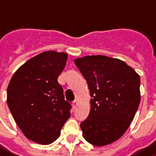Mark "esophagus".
I'll use <instances>...</instances> for the list:
<instances>
[{"mask_svg": "<svg viewBox=\"0 0 156 156\" xmlns=\"http://www.w3.org/2000/svg\"><path fill=\"white\" fill-rule=\"evenodd\" d=\"M77 105H78V100H74V101L72 102V106H73V108H76Z\"/></svg>", "mask_w": 156, "mask_h": 156, "instance_id": "1", "label": "esophagus"}]
</instances>
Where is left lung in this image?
Segmentation results:
<instances>
[{
    "label": "left lung",
    "instance_id": "left-lung-1",
    "mask_svg": "<svg viewBox=\"0 0 156 156\" xmlns=\"http://www.w3.org/2000/svg\"><path fill=\"white\" fill-rule=\"evenodd\" d=\"M91 94V110L80 123L89 143L101 146L119 139L133 119L140 101V76L124 61L98 55L74 60Z\"/></svg>",
    "mask_w": 156,
    "mask_h": 156
}]
</instances>
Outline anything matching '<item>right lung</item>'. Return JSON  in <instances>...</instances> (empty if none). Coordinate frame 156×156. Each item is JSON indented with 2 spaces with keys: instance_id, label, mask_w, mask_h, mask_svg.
I'll use <instances>...</instances> for the list:
<instances>
[{
  "instance_id": "right-lung-1",
  "label": "right lung",
  "mask_w": 156,
  "mask_h": 156,
  "mask_svg": "<svg viewBox=\"0 0 156 156\" xmlns=\"http://www.w3.org/2000/svg\"><path fill=\"white\" fill-rule=\"evenodd\" d=\"M66 61L65 52L44 51L22 65L8 86L13 118L24 135L39 144L55 141L71 116V105L58 82Z\"/></svg>"
}]
</instances>
